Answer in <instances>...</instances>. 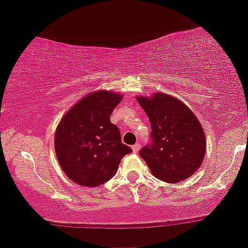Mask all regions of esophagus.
Here are the masks:
<instances>
[{
  "label": "esophagus",
  "mask_w": 248,
  "mask_h": 248,
  "mask_svg": "<svg viewBox=\"0 0 248 248\" xmlns=\"http://www.w3.org/2000/svg\"><path fill=\"white\" fill-rule=\"evenodd\" d=\"M140 148H141L140 142H138V143H135V144L133 145V147H132V150H133L134 154H138L139 150H140Z\"/></svg>",
  "instance_id": "1"
}]
</instances>
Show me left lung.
Returning a JSON list of instances; mask_svg holds the SVG:
<instances>
[{"label":"left lung","instance_id":"1","mask_svg":"<svg viewBox=\"0 0 248 248\" xmlns=\"http://www.w3.org/2000/svg\"><path fill=\"white\" fill-rule=\"evenodd\" d=\"M138 101L151 125L150 141L139 152L141 158L160 181L188 178L201 167L205 155L204 132L198 118L181 100L161 93L139 97Z\"/></svg>","mask_w":248,"mask_h":248}]
</instances>
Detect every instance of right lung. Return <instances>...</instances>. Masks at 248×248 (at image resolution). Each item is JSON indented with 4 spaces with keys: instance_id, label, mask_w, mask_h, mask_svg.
<instances>
[{
    "instance_id": "1",
    "label": "right lung",
    "mask_w": 248,
    "mask_h": 248,
    "mask_svg": "<svg viewBox=\"0 0 248 248\" xmlns=\"http://www.w3.org/2000/svg\"><path fill=\"white\" fill-rule=\"evenodd\" d=\"M122 96L97 91L81 99L60 122L55 151L63 171L77 184L99 186L116 174L125 155L132 152L122 143L121 132L110 115Z\"/></svg>"
}]
</instances>
